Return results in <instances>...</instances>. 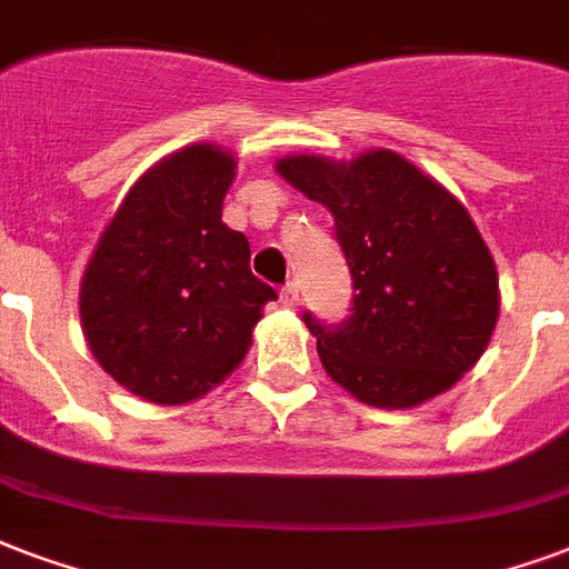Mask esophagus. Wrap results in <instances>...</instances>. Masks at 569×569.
Masks as SVG:
<instances>
[{"mask_svg":"<svg viewBox=\"0 0 569 569\" xmlns=\"http://www.w3.org/2000/svg\"><path fill=\"white\" fill-rule=\"evenodd\" d=\"M281 302H284L288 309H297V302H300V284H297V281H288V284L281 288Z\"/></svg>","mask_w":569,"mask_h":569,"instance_id":"esophagus-1","label":"esophagus"}]
</instances>
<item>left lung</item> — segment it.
<instances>
[{"instance_id": "1", "label": "left lung", "mask_w": 569, "mask_h": 569, "mask_svg": "<svg viewBox=\"0 0 569 569\" xmlns=\"http://www.w3.org/2000/svg\"><path fill=\"white\" fill-rule=\"evenodd\" d=\"M290 186L332 212L353 302L341 323L302 315L332 381L375 408H413L480 360L498 272L468 209L390 149L353 161L288 156Z\"/></svg>"}]
</instances>
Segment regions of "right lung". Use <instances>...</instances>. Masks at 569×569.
<instances>
[{
    "instance_id": "add662e5",
    "label": "right lung",
    "mask_w": 569,
    "mask_h": 569,
    "mask_svg": "<svg viewBox=\"0 0 569 569\" xmlns=\"http://www.w3.org/2000/svg\"><path fill=\"white\" fill-rule=\"evenodd\" d=\"M237 158L194 143L161 158L107 224L80 284L101 369L156 405H186L228 378L276 290L251 276L249 239L221 221Z\"/></svg>"
}]
</instances>
